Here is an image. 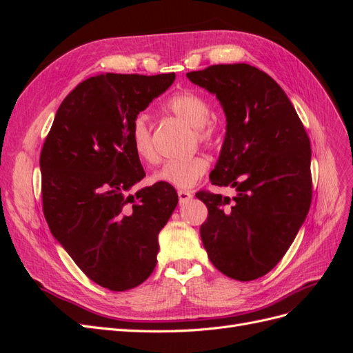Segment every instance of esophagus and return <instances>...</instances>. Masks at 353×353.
<instances>
[{"label": "esophagus", "instance_id": "34e87169", "mask_svg": "<svg viewBox=\"0 0 353 353\" xmlns=\"http://www.w3.org/2000/svg\"><path fill=\"white\" fill-rule=\"evenodd\" d=\"M191 197H193V194H191L190 191H187V190H178L179 203H185V201H188Z\"/></svg>", "mask_w": 353, "mask_h": 353}]
</instances>
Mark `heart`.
<instances>
[{
	"mask_svg": "<svg viewBox=\"0 0 353 353\" xmlns=\"http://www.w3.org/2000/svg\"><path fill=\"white\" fill-rule=\"evenodd\" d=\"M162 109L193 126V132L199 144L208 148H215L222 143L225 126H223L222 119L212 114V104L203 94L193 90L176 91L162 103ZM130 143L137 157L144 163L152 165L157 162L152 125L144 113L137 114L130 125ZM208 169L209 160L201 154H194L187 159L168 160L162 168L156 170L153 179L156 183L168 184L175 188H191L205 176Z\"/></svg>",
	"mask_w": 353,
	"mask_h": 353,
	"instance_id": "1",
	"label": "heart"
}]
</instances>
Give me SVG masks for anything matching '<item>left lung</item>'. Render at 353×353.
Returning <instances> with one entry per match:
<instances>
[{
	"mask_svg": "<svg viewBox=\"0 0 353 353\" xmlns=\"http://www.w3.org/2000/svg\"><path fill=\"white\" fill-rule=\"evenodd\" d=\"M187 78L215 94L227 132L210 181L236 197L199 191L209 215L200 237L222 274L252 281L290 248L312 200L311 143L285 92L245 63L213 65Z\"/></svg>",
	"mask_w": 353,
	"mask_h": 353,
	"instance_id": "obj_1",
	"label": "left lung"
}]
</instances>
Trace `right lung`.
Wrapping results in <instances>:
<instances>
[{
    "label": "right lung",
    "instance_id": "obj_1",
    "mask_svg": "<svg viewBox=\"0 0 353 353\" xmlns=\"http://www.w3.org/2000/svg\"><path fill=\"white\" fill-rule=\"evenodd\" d=\"M175 81V73H105L63 100L42 145V210L54 239L90 280L112 292L144 283L157 236L178 205L172 185L131 194L145 176L130 125Z\"/></svg>",
    "mask_w": 353,
    "mask_h": 353
}]
</instances>
